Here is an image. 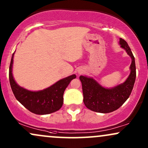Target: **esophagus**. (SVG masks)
Masks as SVG:
<instances>
[{"mask_svg":"<svg viewBox=\"0 0 148 148\" xmlns=\"http://www.w3.org/2000/svg\"><path fill=\"white\" fill-rule=\"evenodd\" d=\"M78 73H82L83 70H79L78 71Z\"/></svg>","mask_w":148,"mask_h":148,"instance_id":"obj_1","label":"esophagus"}]
</instances>
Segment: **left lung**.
<instances>
[{
	"instance_id": "left-lung-1",
	"label": "left lung",
	"mask_w": 148,
	"mask_h": 148,
	"mask_svg": "<svg viewBox=\"0 0 148 148\" xmlns=\"http://www.w3.org/2000/svg\"><path fill=\"white\" fill-rule=\"evenodd\" d=\"M119 44L132 58L130 74L123 84L111 88L103 87L93 78L80 75L85 106L93 112L110 113L121 107L127 100L132 91L136 79V65L132 50L127 43L120 38Z\"/></svg>"
}]
</instances>
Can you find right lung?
Here are the masks:
<instances>
[{
	"label": "right lung",
	"mask_w": 148,
	"mask_h": 148,
	"mask_svg": "<svg viewBox=\"0 0 148 148\" xmlns=\"http://www.w3.org/2000/svg\"><path fill=\"white\" fill-rule=\"evenodd\" d=\"M14 53L12 54L10 62L9 78L12 92L16 100L29 112L35 114L44 115L58 111L63 105L64 91L71 81L76 77L75 75L60 79L52 86L41 91H29L18 86L14 79L12 66Z\"/></svg>",
	"instance_id": "obj_1"
}]
</instances>
